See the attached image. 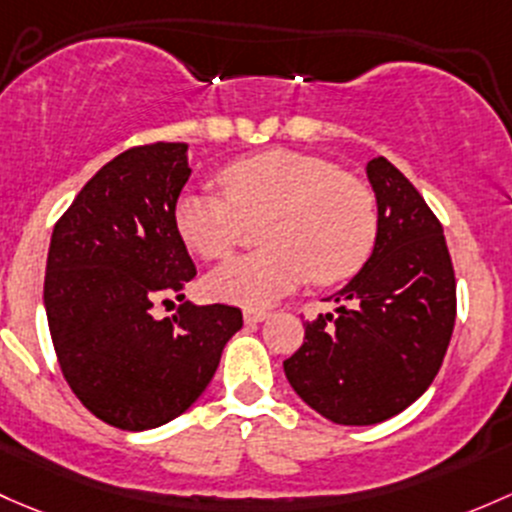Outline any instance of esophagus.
Segmentation results:
<instances>
[{
	"instance_id": "obj_1",
	"label": "esophagus",
	"mask_w": 512,
	"mask_h": 512,
	"mask_svg": "<svg viewBox=\"0 0 512 512\" xmlns=\"http://www.w3.org/2000/svg\"><path fill=\"white\" fill-rule=\"evenodd\" d=\"M242 319H245V324H262V321H267V319H270V314H267V311L247 309L245 314H242Z\"/></svg>"
}]
</instances>
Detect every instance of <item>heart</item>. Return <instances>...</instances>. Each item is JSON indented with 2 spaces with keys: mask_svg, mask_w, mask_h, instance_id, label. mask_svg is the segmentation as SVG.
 Instances as JSON below:
<instances>
[{
  "mask_svg": "<svg viewBox=\"0 0 512 512\" xmlns=\"http://www.w3.org/2000/svg\"><path fill=\"white\" fill-rule=\"evenodd\" d=\"M223 196L181 193L174 206L179 238L193 255L220 260L255 228V255L213 270L206 292L238 306H267L306 279L336 284L368 260L378 235V208L363 181L333 161L292 149H267L220 169Z\"/></svg>",
  "mask_w": 512,
  "mask_h": 512,
  "instance_id": "1",
  "label": "heart"
}]
</instances>
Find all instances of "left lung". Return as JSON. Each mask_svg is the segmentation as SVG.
Listing matches in <instances>:
<instances>
[{
	"instance_id": "1",
	"label": "left lung",
	"mask_w": 512,
	"mask_h": 512,
	"mask_svg": "<svg viewBox=\"0 0 512 512\" xmlns=\"http://www.w3.org/2000/svg\"><path fill=\"white\" fill-rule=\"evenodd\" d=\"M378 203L373 255L333 294L336 314L306 321L284 360L321 417L365 427L395 417L437 378L456 319V279L437 215L385 157L365 166Z\"/></svg>"
}]
</instances>
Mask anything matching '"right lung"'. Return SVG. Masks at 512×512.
Instances as JSON below:
<instances>
[{
  "mask_svg": "<svg viewBox=\"0 0 512 512\" xmlns=\"http://www.w3.org/2000/svg\"><path fill=\"white\" fill-rule=\"evenodd\" d=\"M191 176L188 144L122 152L83 186L51 235L43 306L63 378L102 422L127 432L161 427L201 397L240 309L184 301L154 319L157 299L196 277L174 225Z\"/></svg>",
  "mask_w": 512,
  "mask_h": 512,
  "instance_id": "right-lung-1",
  "label": "right lung"
}]
</instances>
